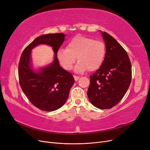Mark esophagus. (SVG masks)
<instances>
[{
  "label": "esophagus",
  "mask_w": 150,
  "mask_h": 150,
  "mask_svg": "<svg viewBox=\"0 0 150 150\" xmlns=\"http://www.w3.org/2000/svg\"><path fill=\"white\" fill-rule=\"evenodd\" d=\"M74 79H75V81H78V79H79V76H76V75H74Z\"/></svg>",
  "instance_id": "1"
}]
</instances>
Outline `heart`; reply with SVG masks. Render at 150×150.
<instances>
[{"instance_id": "b5f03b06", "label": "heart", "mask_w": 150, "mask_h": 150, "mask_svg": "<svg viewBox=\"0 0 150 150\" xmlns=\"http://www.w3.org/2000/svg\"><path fill=\"white\" fill-rule=\"evenodd\" d=\"M106 54V47L103 42L84 36H76L70 40L67 49L61 48L57 52L59 64L64 69L69 70L76 61V72L81 73L87 69L94 71L102 65Z\"/></svg>"}]
</instances>
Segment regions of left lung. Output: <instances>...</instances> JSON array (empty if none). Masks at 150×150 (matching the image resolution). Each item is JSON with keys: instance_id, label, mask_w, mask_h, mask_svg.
I'll list each match as a JSON object with an SVG mask.
<instances>
[{"instance_id": "left-lung-1", "label": "left lung", "mask_w": 150, "mask_h": 150, "mask_svg": "<svg viewBox=\"0 0 150 150\" xmlns=\"http://www.w3.org/2000/svg\"><path fill=\"white\" fill-rule=\"evenodd\" d=\"M105 43L106 54L101 67L90 76L88 96L100 109H111L120 102L131 81V64L128 55L115 39L100 31Z\"/></svg>"}]
</instances>
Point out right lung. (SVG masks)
Instances as JSON below:
<instances>
[{"instance_id":"obj_1","label":"right lung","mask_w":150,"mask_h":150,"mask_svg":"<svg viewBox=\"0 0 150 150\" xmlns=\"http://www.w3.org/2000/svg\"><path fill=\"white\" fill-rule=\"evenodd\" d=\"M65 37L61 33L39 36L23 50L20 58L18 74L21 87L31 103L42 111H53L64 105L75 83L72 74L59 66L57 57ZM40 44L52 47L54 59L49 65L36 71L32 67L30 52Z\"/></svg>"}]
</instances>
